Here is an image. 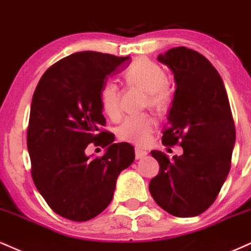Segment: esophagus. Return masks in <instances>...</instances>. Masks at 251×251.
Segmentation results:
<instances>
[{"label": "esophagus", "instance_id": "34e87169", "mask_svg": "<svg viewBox=\"0 0 251 251\" xmlns=\"http://www.w3.org/2000/svg\"><path fill=\"white\" fill-rule=\"evenodd\" d=\"M147 154H148V152H147L146 150L138 149V148L135 149V158H136V160H140V158H143L144 156H147Z\"/></svg>", "mask_w": 251, "mask_h": 251}]
</instances>
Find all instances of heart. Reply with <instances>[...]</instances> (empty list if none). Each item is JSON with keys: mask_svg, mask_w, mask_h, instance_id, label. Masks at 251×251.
Returning <instances> with one entry per match:
<instances>
[{"mask_svg": "<svg viewBox=\"0 0 251 251\" xmlns=\"http://www.w3.org/2000/svg\"><path fill=\"white\" fill-rule=\"evenodd\" d=\"M126 79L129 84L136 85L148 93V102L151 108L162 110L167 107L170 99L167 74L161 66L152 61L135 62L126 70ZM101 105L103 111L111 119L120 115V91L114 82H108L101 90ZM155 120L149 115L130 116L120 126L117 134L122 141L137 146L148 143L150 135L155 129Z\"/></svg>", "mask_w": 251, "mask_h": 251, "instance_id": "1", "label": "heart"}]
</instances>
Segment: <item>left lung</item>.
I'll use <instances>...</instances> for the list:
<instances>
[{"instance_id": "obj_1", "label": "left lung", "mask_w": 251, "mask_h": 251, "mask_svg": "<svg viewBox=\"0 0 251 251\" xmlns=\"http://www.w3.org/2000/svg\"><path fill=\"white\" fill-rule=\"evenodd\" d=\"M157 60L172 69L176 90L162 143L183 148L181 156L152 150L160 172L150 181L152 199L176 217H194L215 202L231 166L236 140L228 95L219 72L202 54L185 47Z\"/></svg>"}]
</instances>
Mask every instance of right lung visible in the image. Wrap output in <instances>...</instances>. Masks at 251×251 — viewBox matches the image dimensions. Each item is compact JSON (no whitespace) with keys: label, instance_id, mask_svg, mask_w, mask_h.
Returning <instances> with one entry per match:
<instances>
[{"label":"right lung","instance_id":"add662e5","mask_svg":"<svg viewBox=\"0 0 251 251\" xmlns=\"http://www.w3.org/2000/svg\"><path fill=\"white\" fill-rule=\"evenodd\" d=\"M128 60L75 52L49 67L34 91L26 130L31 177L64 219L83 222L101 214L113 200L120 173L135 160L131 144L114 143L113 134L102 129L101 90ZM91 143L107 148L102 158L85 155Z\"/></svg>","mask_w":251,"mask_h":251}]
</instances>
